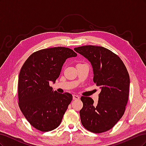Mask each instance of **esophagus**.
<instances>
[{
    "mask_svg": "<svg viewBox=\"0 0 146 146\" xmlns=\"http://www.w3.org/2000/svg\"><path fill=\"white\" fill-rule=\"evenodd\" d=\"M79 99H80V98H79V96H77V95H73V100H78Z\"/></svg>",
    "mask_w": 146,
    "mask_h": 146,
    "instance_id": "34e87169",
    "label": "esophagus"
}]
</instances>
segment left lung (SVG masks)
Instances as JSON below:
<instances>
[{
	"instance_id": "left-lung-1",
	"label": "left lung",
	"mask_w": 146,
	"mask_h": 146,
	"mask_svg": "<svg viewBox=\"0 0 146 146\" xmlns=\"http://www.w3.org/2000/svg\"><path fill=\"white\" fill-rule=\"evenodd\" d=\"M74 50L91 63L93 81L101 90L96 106L92 98L82 96V125L96 133L108 131L124 113L129 99V74L121 58L105 47L88 45L74 48Z\"/></svg>"
}]
</instances>
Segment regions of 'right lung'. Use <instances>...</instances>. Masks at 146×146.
Returning <instances> with one entry per match:
<instances>
[{
	"instance_id": "obj_1",
	"label": "right lung",
	"mask_w": 146,
	"mask_h": 146,
	"mask_svg": "<svg viewBox=\"0 0 146 146\" xmlns=\"http://www.w3.org/2000/svg\"><path fill=\"white\" fill-rule=\"evenodd\" d=\"M77 55L68 47L46 48L34 52L22 67L18 78L19 106L37 130L51 131L61 123L72 96L54 91L49 82L55 83L65 61Z\"/></svg>"
}]
</instances>
